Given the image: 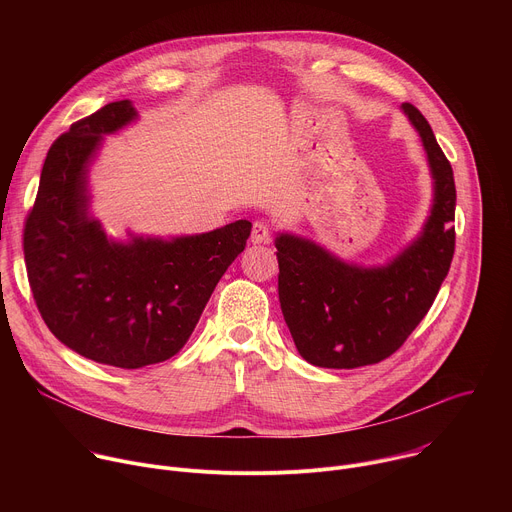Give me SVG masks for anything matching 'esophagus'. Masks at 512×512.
Returning <instances> with one entry per match:
<instances>
[{"label": "esophagus", "mask_w": 512, "mask_h": 512, "mask_svg": "<svg viewBox=\"0 0 512 512\" xmlns=\"http://www.w3.org/2000/svg\"><path fill=\"white\" fill-rule=\"evenodd\" d=\"M269 237H271L269 225L263 223V221H255V223H253V229H251V243H253V245L269 243Z\"/></svg>", "instance_id": "obj_1"}]
</instances>
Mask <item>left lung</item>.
<instances>
[{"mask_svg": "<svg viewBox=\"0 0 512 512\" xmlns=\"http://www.w3.org/2000/svg\"><path fill=\"white\" fill-rule=\"evenodd\" d=\"M417 129L433 178L419 237L381 267L340 261L310 239L275 237L279 304L298 352L316 367L356 369L391 356L431 308L456 247L454 172L427 119L401 105Z\"/></svg>", "mask_w": 512, "mask_h": 512, "instance_id": "obj_1", "label": "left lung"}]
</instances>
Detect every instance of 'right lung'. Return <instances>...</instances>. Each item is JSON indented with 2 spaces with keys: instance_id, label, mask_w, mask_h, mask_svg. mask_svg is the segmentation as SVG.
<instances>
[{
  "instance_id": "1",
  "label": "right lung",
  "mask_w": 512,
  "mask_h": 512,
  "mask_svg": "<svg viewBox=\"0 0 512 512\" xmlns=\"http://www.w3.org/2000/svg\"><path fill=\"white\" fill-rule=\"evenodd\" d=\"M137 119L115 101L72 123L48 150L24 227L28 281L42 320L70 350L119 369L172 358L243 253L249 221L176 239L105 235L89 214V166L103 135Z\"/></svg>"
}]
</instances>
